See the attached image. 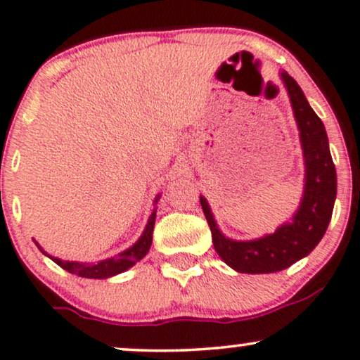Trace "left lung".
<instances>
[{"label": "left lung", "mask_w": 360, "mask_h": 360, "mask_svg": "<svg viewBox=\"0 0 360 360\" xmlns=\"http://www.w3.org/2000/svg\"><path fill=\"white\" fill-rule=\"evenodd\" d=\"M282 79L290 96L305 158L304 198L292 224L282 225L272 235H265L257 240H230L221 235L207 200L200 197L217 254L240 274L281 272L304 259L322 240L334 210L337 175L326 128L322 120L310 108L295 79L285 72L282 73Z\"/></svg>", "instance_id": "8db88e82"}]
</instances>
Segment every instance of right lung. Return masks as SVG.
Listing matches in <instances>:
<instances>
[{"mask_svg":"<svg viewBox=\"0 0 360 360\" xmlns=\"http://www.w3.org/2000/svg\"><path fill=\"white\" fill-rule=\"evenodd\" d=\"M155 212L157 210H153V214L150 215L148 224H146V229H145L143 235L140 237V240L136 242L133 247L128 248V250L122 252V254H118L117 257H113V259L101 260V262H98V264L66 262V260L56 259V257H50V259L55 262V264L60 265L61 269H65L66 272L79 275V277H85V278H108V277H113V275H117V274L125 272L127 269L133 267L136 262H140L141 259H143V257L146 255V252L150 250V245H152V237H153L155 217H157L155 215ZM39 250H41V247H39Z\"/></svg>","mask_w":360,"mask_h":360,"instance_id":"right-lung-1","label":"right lung"}]
</instances>
